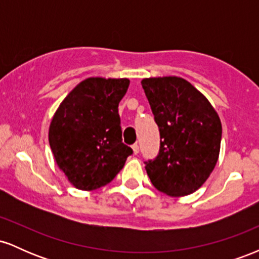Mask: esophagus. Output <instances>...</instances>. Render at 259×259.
<instances>
[{
	"label": "esophagus",
	"instance_id": "obj_1",
	"mask_svg": "<svg viewBox=\"0 0 259 259\" xmlns=\"http://www.w3.org/2000/svg\"><path fill=\"white\" fill-rule=\"evenodd\" d=\"M133 151H134V154H138L140 148H139V145L138 144H134L133 145Z\"/></svg>",
	"mask_w": 259,
	"mask_h": 259
}]
</instances>
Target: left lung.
<instances>
[{"label": "left lung", "instance_id": "8db88e82", "mask_svg": "<svg viewBox=\"0 0 259 259\" xmlns=\"http://www.w3.org/2000/svg\"><path fill=\"white\" fill-rule=\"evenodd\" d=\"M160 135L159 152L145 162L152 185L180 197L203 185L214 169L222 141V123L197 89L178 76L141 81Z\"/></svg>", "mask_w": 259, "mask_h": 259}]
</instances>
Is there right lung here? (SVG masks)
Wrapping results in <instances>:
<instances>
[{"mask_svg": "<svg viewBox=\"0 0 259 259\" xmlns=\"http://www.w3.org/2000/svg\"><path fill=\"white\" fill-rule=\"evenodd\" d=\"M129 79L89 78L62 101L49 141L56 163L79 190L92 191L114 179L133 150L121 141L118 106Z\"/></svg>", "mask_w": 259, "mask_h": 259, "instance_id": "add662e5", "label": "right lung"}]
</instances>
